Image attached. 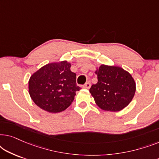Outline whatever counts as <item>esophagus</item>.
I'll return each instance as SVG.
<instances>
[{"mask_svg":"<svg viewBox=\"0 0 159 159\" xmlns=\"http://www.w3.org/2000/svg\"><path fill=\"white\" fill-rule=\"evenodd\" d=\"M90 86H91V84H90V82H86L85 84H84L83 86V88H86V89H89L90 88Z\"/></svg>","mask_w":159,"mask_h":159,"instance_id":"34e87169","label":"esophagus"}]
</instances>
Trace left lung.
Listing matches in <instances>:
<instances>
[{
  "label": "left lung",
  "mask_w": 159,
  "mask_h": 159,
  "mask_svg": "<svg viewBox=\"0 0 159 159\" xmlns=\"http://www.w3.org/2000/svg\"><path fill=\"white\" fill-rule=\"evenodd\" d=\"M98 82L90 92L101 109L119 111L125 108L135 93V82L131 75L122 68L101 65L95 71Z\"/></svg>",
  "instance_id": "8db88e82"
}]
</instances>
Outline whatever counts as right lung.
Listing matches in <instances>:
<instances>
[{
  "instance_id": "add662e5",
  "label": "right lung",
  "mask_w": 159,
  "mask_h": 159,
  "mask_svg": "<svg viewBox=\"0 0 159 159\" xmlns=\"http://www.w3.org/2000/svg\"><path fill=\"white\" fill-rule=\"evenodd\" d=\"M66 61L52 63L34 72L29 81L30 97L37 106L50 113L64 111L72 103L77 85L76 74Z\"/></svg>"
}]
</instances>
